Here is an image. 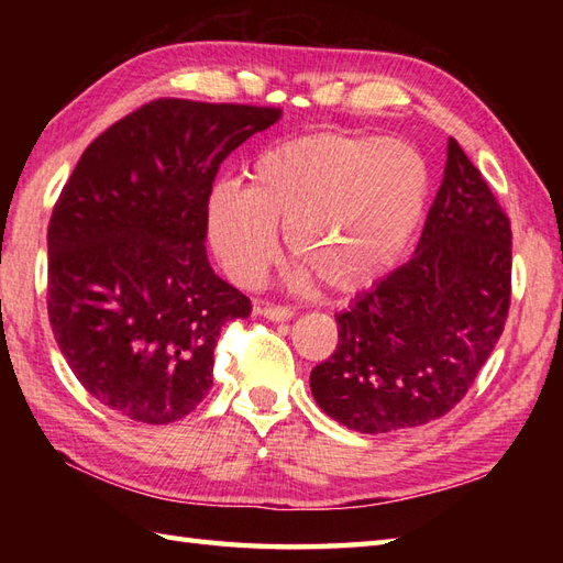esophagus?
I'll return each instance as SVG.
<instances>
[{
  "label": "esophagus",
  "mask_w": 563,
  "mask_h": 563,
  "mask_svg": "<svg viewBox=\"0 0 563 563\" xmlns=\"http://www.w3.org/2000/svg\"><path fill=\"white\" fill-rule=\"evenodd\" d=\"M256 312L271 321H290L295 317L290 307H280V305H258Z\"/></svg>",
  "instance_id": "34e87169"
}]
</instances>
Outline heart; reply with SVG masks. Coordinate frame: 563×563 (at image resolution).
Returning <instances> with one entry per match:
<instances>
[{
    "label": "heart",
    "instance_id": "b5f03b06",
    "mask_svg": "<svg viewBox=\"0 0 563 563\" xmlns=\"http://www.w3.org/2000/svg\"><path fill=\"white\" fill-rule=\"evenodd\" d=\"M428 166L401 140L317 133L263 150L249 188L232 181L208 200L210 242L227 275L256 288L290 256L331 290L353 292L389 273L421 224ZM297 275L305 272L297 271Z\"/></svg>",
    "mask_w": 563,
    "mask_h": 563
}]
</instances>
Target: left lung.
I'll list each match as a JSON object with an SVG mask.
<instances>
[{"mask_svg":"<svg viewBox=\"0 0 563 563\" xmlns=\"http://www.w3.org/2000/svg\"><path fill=\"white\" fill-rule=\"evenodd\" d=\"M510 236L484 176L450 137L413 256L336 314V351L309 375L319 409L369 435L454 409L506 327Z\"/></svg>","mask_w":563,"mask_h":563,"instance_id":"obj_1","label":"left lung"}]
</instances>
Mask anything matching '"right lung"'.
<instances>
[{"label": "right lung", "mask_w": 563, "mask_h": 563, "mask_svg": "<svg viewBox=\"0 0 563 563\" xmlns=\"http://www.w3.org/2000/svg\"><path fill=\"white\" fill-rule=\"evenodd\" d=\"M278 118L157 99L84 150L47 227V317L71 373L111 411L172 423L212 387L222 327L251 314L206 254L212 181Z\"/></svg>", "instance_id": "obj_1"}]
</instances>
